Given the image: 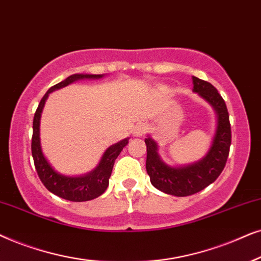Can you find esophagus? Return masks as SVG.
<instances>
[{"label": "esophagus", "instance_id": "34e87169", "mask_svg": "<svg viewBox=\"0 0 261 261\" xmlns=\"http://www.w3.org/2000/svg\"><path fill=\"white\" fill-rule=\"evenodd\" d=\"M145 130H147V127H145L144 124H138L133 128V136L134 137L143 136L145 134Z\"/></svg>", "mask_w": 261, "mask_h": 261}]
</instances>
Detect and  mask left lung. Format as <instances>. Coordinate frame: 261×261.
I'll return each mask as SVG.
<instances>
[{
	"label": "left lung",
	"instance_id": "1",
	"mask_svg": "<svg viewBox=\"0 0 261 261\" xmlns=\"http://www.w3.org/2000/svg\"><path fill=\"white\" fill-rule=\"evenodd\" d=\"M193 92L213 107L217 118L216 131L209 150L199 161L186 166H169L160 158L159 144L149 136L147 145V168L150 182L167 194L186 197L204 190L223 171L231 143V130L227 106L218 90L211 83L192 76Z\"/></svg>",
	"mask_w": 261,
	"mask_h": 261
}]
</instances>
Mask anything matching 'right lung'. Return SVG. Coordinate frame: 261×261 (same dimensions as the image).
Returning a JSON list of instances; mask_svg holds the SVG:
<instances>
[{
  "label": "right lung",
  "instance_id": "obj_1",
  "mask_svg": "<svg viewBox=\"0 0 261 261\" xmlns=\"http://www.w3.org/2000/svg\"><path fill=\"white\" fill-rule=\"evenodd\" d=\"M105 75H92V74H74L67 77L45 93L43 99L40 100L39 106L34 113L33 119V136H32V156L34 166H36L37 173L39 175L41 182L44 186L56 196L63 198V199L71 201H87L105 192L109 186V179L112 173L114 161L123 150V148L128 143V138L118 142V143L111 145L103 152L99 165L93 171L83 175L70 176L58 173L50 165L47 159L45 158L40 144V118L43 112L45 101L48 98V94L55 90L64 88L68 85H71L80 80H99Z\"/></svg>",
  "mask_w": 261,
  "mask_h": 261
}]
</instances>
